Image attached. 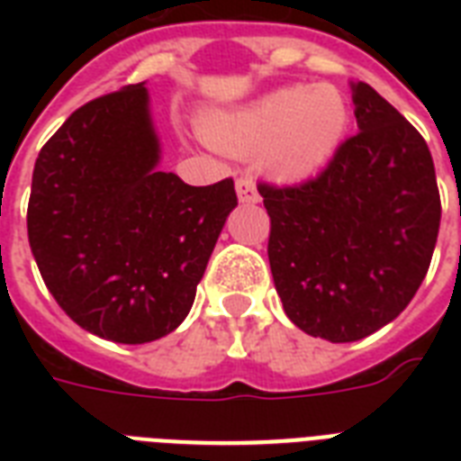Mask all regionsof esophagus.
<instances>
[{
  "label": "esophagus",
  "instance_id": "esophagus-1",
  "mask_svg": "<svg viewBox=\"0 0 461 461\" xmlns=\"http://www.w3.org/2000/svg\"><path fill=\"white\" fill-rule=\"evenodd\" d=\"M237 195L241 203H258L260 201L258 191H256V181H253L251 176H239Z\"/></svg>",
  "mask_w": 461,
  "mask_h": 461
}]
</instances>
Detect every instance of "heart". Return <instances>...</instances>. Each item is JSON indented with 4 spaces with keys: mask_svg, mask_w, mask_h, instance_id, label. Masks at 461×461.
<instances>
[{
    "mask_svg": "<svg viewBox=\"0 0 461 461\" xmlns=\"http://www.w3.org/2000/svg\"><path fill=\"white\" fill-rule=\"evenodd\" d=\"M347 124V100L335 86L322 83L280 88L241 110L217 114L205 133L227 153H260L275 176L302 179L332 158Z\"/></svg>",
    "mask_w": 461,
    "mask_h": 461,
    "instance_id": "obj_1",
    "label": "heart"
}]
</instances>
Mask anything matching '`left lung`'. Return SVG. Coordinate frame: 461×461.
Returning a JSON list of instances; mask_svg holds the SVG:
<instances>
[{"label":"left lung","mask_w":461,"mask_h":461,"mask_svg":"<svg viewBox=\"0 0 461 461\" xmlns=\"http://www.w3.org/2000/svg\"><path fill=\"white\" fill-rule=\"evenodd\" d=\"M358 131L321 174L258 184L285 313L306 335L357 342L394 321L429 273L440 194L426 140L368 83L351 86Z\"/></svg>","instance_id":"1"}]
</instances>
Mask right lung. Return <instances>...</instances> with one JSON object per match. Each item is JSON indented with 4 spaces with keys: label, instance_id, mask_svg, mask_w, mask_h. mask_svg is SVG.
Here are the masks:
<instances>
[{
    "label": "right lung",
    "instance_id": "obj_1",
    "mask_svg": "<svg viewBox=\"0 0 461 461\" xmlns=\"http://www.w3.org/2000/svg\"><path fill=\"white\" fill-rule=\"evenodd\" d=\"M158 162L139 83L78 107L32 169L28 241L40 275L71 321L119 344L179 328L237 205L231 179L188 186Z\"/></svg>",
    "mask_w": 461,
    "mask_h": 461
}]
</instances>
